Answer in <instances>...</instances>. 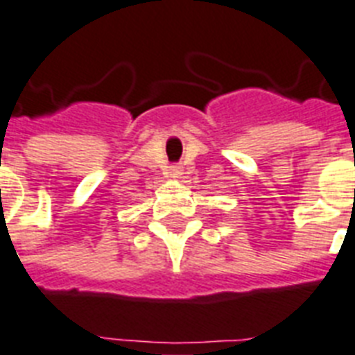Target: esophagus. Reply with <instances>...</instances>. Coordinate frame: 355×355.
Segmentation results:
<instances>
[{
    "label": "esophagus",
    "mask_w": 355,
    "mask_h": 355,
    "mask_svg": "<svg viewBox=\"0 0 355 355\" xmlns=\"http://www.w3.org/2000/svg\"><path fill=\"white\" fill-rule=\"evenodd\" d=\"M168 174H170V178H180L181 166H170Z\"/></svg>",
    "instance_id": "1"
}]
</instances>
